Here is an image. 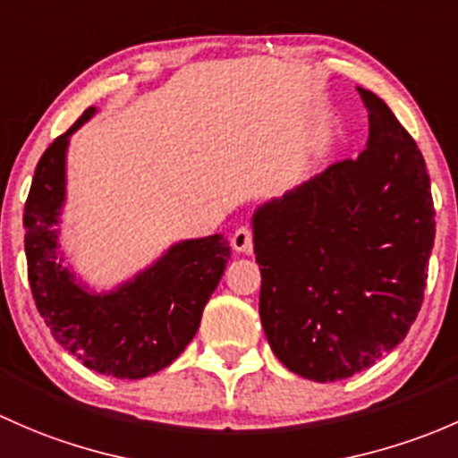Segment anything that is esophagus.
<instances>
[{
	"label": "esophagus",
	"instance_id": "esophagus-1",
	"mask_svg": "<svg viewBox=\"0 0 458 458\" xmlns=\"http://www.w3.org/2000/svg\"><path fill=\"white\" fill-rule=\"evenodd\" d=\"M231 247L238 253H251L253 251V231L251 227H240L231 235Z\"/></svg>",
	"mask_w": 458,
	"mask_h": 458
}]
</instances>
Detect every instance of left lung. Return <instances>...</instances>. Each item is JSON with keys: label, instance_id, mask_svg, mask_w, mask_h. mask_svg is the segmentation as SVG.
<instances>
[{"label": "left lung", "instance_id": "left-lung-1", "mask_svg": "<svg viewBox=\"0 0 458 458\" xmlns=\"http://www.w3.org/2000/svg\"><path fill=\"white\" fill-rule=\"evenodd\" d=\"M369 148L253 216L260 319L295 375L337 381L403 342L423 304L435 244L426 160L370 89Z\"/></svg>", "mask_w": 458, "mask_h": 458}]
</instances>
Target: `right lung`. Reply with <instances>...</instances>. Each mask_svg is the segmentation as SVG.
Listing matches in <instances>:
<instances>
[{
    "label": "right lung",
    "instance_id": "right-lung-1",
    "mask_svg": "<svg viewBox=\"0 0 458 458\" xmlns=\"http://www.w3.org/2000/svg\"><path fill=\"white\" fill-rule=\"evenodd\" d=\"M94 107L39 158L23 209L28 282L53 337L89 370L143 379L163 370L194 339L202 309L223 277L231 247L223 235L178 242L112 293H88L61 267L56 229L65 198V149Z\"/></svg>",
    "mask_w": 458,
    "mask_h": 458
}]
</instances>
